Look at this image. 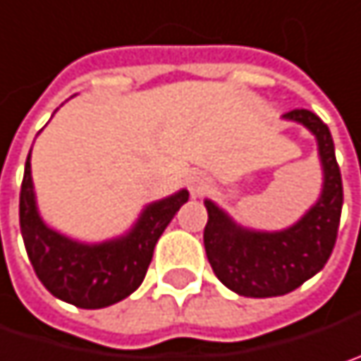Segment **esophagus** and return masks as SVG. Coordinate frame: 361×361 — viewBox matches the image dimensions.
I'll return each mask as SVG.
<instances>
[{"label":"esophagus","mask_w":361,"mask_h":361,"mask_svg":"<svg viewBox=\"0 0 361 361\" xmlns=\"http://www.w3.org/2000/svg\"><path fill=\"white\" fill-rule=\"evenodd\" d=\"M209 188H211V180H209L207 176H202V173H194V176L190 178V192H192V196H194V198H198V196L207 194V192H209Z\"/></svg>","instance_id":"esophagus-1"}]
</instances>
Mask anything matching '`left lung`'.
<instances>
[{
    "mask_svg": "<svg viewBox=\"0 0 361 361\" xmlns=\"http://www.w3.org/2000/svg\"><path fill=\"white\" fill-rule=\"evenodd\" d=\"M316 136L322 163V192L298 223L281 231H254L238 225L213 200H204L209 221L204 250L216 279L244 298H275L298 289L326 264L339 231L343 181L326 123L308 109L283 115Z\"/></svg>",
    "mask_w": 361,
    "mask_h": 361,
    "instance_id": "obj_1",
    "label": "left lung"
}]
</instances>
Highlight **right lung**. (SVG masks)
Instances as JSON below:
<instances>
[{"label":"right lung","mask_w":361,"mask_h":361,"mask_svg":"<svg viewBox=\"0 0 361 361\" xmlns=\"http://www.w3.org/2000/svg\"><path fill=\"white\" fill-rule=\"evenodd\" d=\"M188 198V190H180L150 202L128 233L101 244H82L57 233L41 219L28 152L20 188V231L30 264L47 291L78 308L97 310L140 287L161 233Z\"/></svg>","instance_id":"add662e5"}]
</instances>
